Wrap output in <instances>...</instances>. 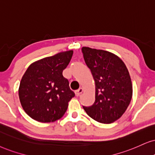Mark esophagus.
I'll return each instance as SVG.
<instances>
[{
  "label": "esophagus",
  "mask_w": 155,
  "mask_h": 155,
  "mask_svg": "<svg viewBox=\"0 0 155 155\" xmlns=\"http://www.w3.org/2000/svg\"><path fill=\"white\" fill-rule=\"evenodd\" d=\"M82 92H83V89H82V88H79V89L76 90V91H75L76 97H79V96H80V94H81Z\"/></svg>",
  "instance_id": "1"
}]
</instances>
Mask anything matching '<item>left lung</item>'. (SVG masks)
I'll use <instances>...</instances> for the list:
<instances>
[{
    "mask_svg": "<svg viewBox=\"0 0 155 155\" xmlns=\"http://www.w3.org/2000/svg\"><path fill=\"white\" fill-rule=\"evenodd\" d=\"M81 51L96 86L94 103L83 108L95 121L110 124L122 116L132 99L130 73L122 60L112 53L89 47Z\"/></svg>",
    "mask_w": 155,
    "mask_h": 155,
    "instance_id": "1",
    "label": "left lung"
}]
</instances>
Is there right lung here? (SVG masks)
<instances>
[{"instance_id": "obj_1", "label": "right lung", "mask_w": 155, "mask_h": 155, "mask_svg": "<svg viewBox=\"0 0 155 155\" xmlns=\"http://www.w3.org/2000/svg\"><path fill=\"white\" fill-rule=\"evenodd\" d=\"M73 51L61 52L31 64L21 79L18 95L23 110L40 122L61 118L68 103L75 96L62 72L69 64Z\"/></svg>"}]
</instances>
